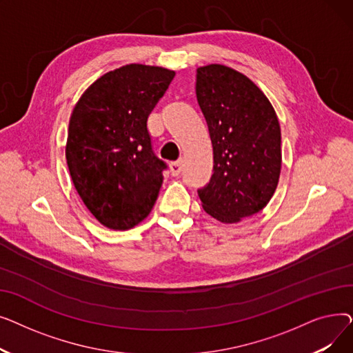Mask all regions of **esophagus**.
<instances>
[{"mask_svg":"<svg viewBox=\"0 0 353 353\" xmlns=\"http://www.w3.org/2000/svg\"><path fill=\"white\" fill-rule=\"evenodd\" d=\"M170 172H172L173 176H179L180 174V172H181V160L170 163Z\"/></svg>","mask_w":353,"mask_h":353,"instance_id":"1","label":"esophagus"}]
</instances>
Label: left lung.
Instances as JSON below:
<instances>
[{
	"mask_svg": "<svg viewBox=\"0 0 353 353\" xmlns=\"http://www.w3.org/2000/svg\"><path fill=\"white\" fill-rule=\"evenodd\" d=\"M196 96L213 145V174L197 190L203 209L223 223L261 212L282 167L281 125L252 80L220 64L197 68Z\"/></svg>",
	"mask_w": 353,
	"mask_h": 353,
	"instance_id": "obj_1",
	"label": "left lung"
}]
</instances>
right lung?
I'll return each mask as SVG.
<instances>
[{
	"instance_id": "add662e5",
	"label": "right lung",
	"mask_w": 353,
	"mask_h": 353,
	"mask_svg": "<svg viewBox=\"0 0 353 353\" xmlns=\"http://www.w3.org/2000/svg\"><path fill=\"white\" fill-rule=\"evenodd\" d=\"M174 71L128 64L92 83L72 110L65 157L81 200L101 225L127 230L152 212L165 161L148 133V116Z\"/></svg>"
}]
</instances>
